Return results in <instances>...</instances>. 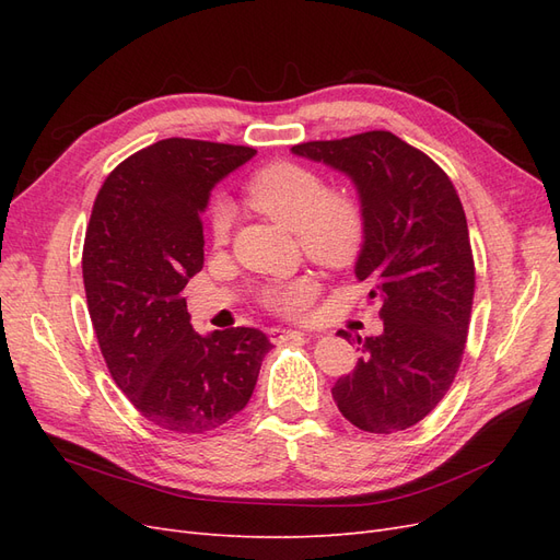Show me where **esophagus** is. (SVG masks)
<instances>
[{"label": "esophagus", "instance_id": "esophagus-1", "mask_svg": "<svg viewBox=\"0 0 560 560\" xmlns=\"http://www.w3.org/2000/svg\"><path fill=\"white\" fill-rule=\"evenodd\" d=\"M268 336H270V341H273V343H282V341H290V338H296V336H306V334H303V331H296V329L270 327V329H268Z\"/></svg>", "mask_w": 560, "mask_h": 560}]
</instances>
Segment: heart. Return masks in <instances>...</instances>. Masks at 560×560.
I'll return each mask as SVG.
<instances>
[{
  "mask_svg": "<svg viewBox=\"0 0 560 560\" xmlns=\"http://www.w3.org/2000/svg\"><path fill=\"white\" fill-rule=\"evenodd\" d=\"M247 196L261 212L296 229L301 247L322 264H348L362 247V206L350 194L329 191L327 182L311 167L296 163L268 165L249 179ZM229 226L231 208L219 200L210 219L214 243L229 238ZM313 294V278L301 276L270 287L264 301L268 308L296 315L306 311Z\"/></svg>",
  "mask_w": 560,
  "mask_h": 560,
  "instance_id": "obj_1",
  "label": "heart"
}]
</instances>
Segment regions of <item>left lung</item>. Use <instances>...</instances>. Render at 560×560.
<instances>
[{
    "instance_id": "8db88e82",
    "label": "left lung",
    "mask_w": 560,
    "mask_h": 560,
    "mask_svg": "<svg viewBox=\"0 0 560 560\" xmlns=\"http://www.w3.org/2000/svg\"><path fill=\"white\" fill-rule=\"evenodd\" d=\"M292 154L354 184L364 212L354 276L381 301L383 331L358 336L362 358L334 383V401L364 432L411 428L444 399L463 362L474 299L463 202L442 167L387 130L303 142Z\"/></svg>"
}]
</instances>
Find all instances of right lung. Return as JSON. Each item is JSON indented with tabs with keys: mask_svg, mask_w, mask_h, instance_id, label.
<instances>
[{
	"mask_svg": "<svg viewBox=\"0 0 560 560\" xmlns=\"http://www.w3.org/2000/svg\"><path fill=\"white\" fill-rule=\"evenodd\" d=\"M257 149L171 138L118 163L100 189L83 243V287L114 383L149 422L202 434L243 411L268 336L194 331L182 290L202 268L210 191Z\"/></svg>",
	"mask_w": 560,
	"mask_h": 560,
	"instance_id": "obj_1",
	"label": "right lung"
}]
</instances>
